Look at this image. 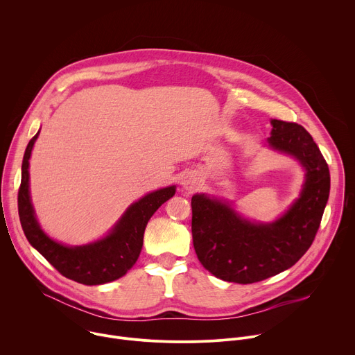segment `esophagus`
<instances>
[{
    "label": "esophagus",
    "instance_id": "esophagus-1",
    "mask_svg": "<svg viewBox=\"0 0 355 355\" xmlns=\"http://www.w3.org/2000/svg\"><path fill=\"white\" fill-rule=\"evenodd\" d=\"M200 184V178L198 174L195 173H189L187 177H184L182 180V187L187 189V191H195Z\"/></svg>",
    "mask_w": 355,
    "mask_h": 355
}]
</instances>
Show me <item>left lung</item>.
I'll use <instances>...</instances> for the list:
<instances>
[{
    "label": "left lung",
    "mask_w": 355,
    "mask_h": 355,
    "mask_svg": "<svg viewBox=\"0 0 355 355\" xmlns=\"http://www.w3.org/2000/svg\"><path fill=\"white\" fill-rule=\"evenodd\" d=\"M271 123L270 146L295 156L306 170L300 196L281 219L256 225L205 195H193L191 200L198 260L223 281L245 285L291 268L312 245L327 204L329 166L313 137L295 122Z\"/></svg>",
    "instance_id": "1"
}]
</instances>
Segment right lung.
<instances>
[{
	"instance_id": "obj_1",
	"label": "right lung",
	"mask_w": 355,
	"mask_h": 355,
	"mask_svg": "<svg viewBox=\"0 0 355 355\" xmlns=\"http://www.w3.org/2000/svg\"><path fill=\"white\" fill-rule=\"evenodd\" d=\"M39 132L24 155L18 191V212L28 241L63 277L84 285H101L123 277L137 261L148 219L175 193V187L151 192L126 211L114 230L103 240L80 247H66L49 239L39 227L29 198V157Z\"/></svg>"
}]
</instances>
